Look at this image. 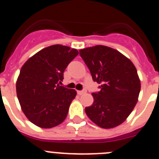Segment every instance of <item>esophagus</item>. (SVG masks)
I'll return each instance as SVG.
<instances>
[{
  "label": "esophagus",
  "instance_id": "1",
  "mask_svg": "<svg viewBox=\"0 0 159 159\" xmlns=\"http://www.w3.org/2000/svg\"><path fill=\"white\" fill-rule=\"evenodd\" d=\"M77 93H78V95H83V94L86 93V90L84 89V90H82V91H77Z\"/></svg>",
  "mask_w": 159,
  "mask_h": 159
}]
</instances>
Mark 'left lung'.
I'll list each match as a JSON object with an SVG mask.
<instances>
[{
    "label": "left lung",
    "instance_id": "obj_1",
    "mask_svg": "<svg viewBox=\"0 0 159 159\" xmlns=\"http://www.w3.org/2000/svg\"><path fill=\"white\" fill-rule=\"evenodd\" d=\"M80 55L94 82L101 84L93 92L94 102L85 107L91 120L102 128L121 124L137 103L141 84L133 63L117 50L97 45L81 49Z\"/></svg>",
    "mask_w": 159,
    "mask_h": 159
}]
</instances>
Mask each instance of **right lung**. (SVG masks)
Segmentation results:
<instances>
[{
	"instance_id": "obj_1",
	"label": "right lung",
	"mask_w": 159,
	"mask_h": 159,
	"mask_svg": "<svg viewBox=\"0 0 159 159\" xmlns=\"http://www.w3.org/2000/svg\"><path fill=\"white\" fill-rule=\"evenodd\" d=\"M79 54L56 44L42 49L25 62L16 81L18 100L26 117L42 128H52L67 117L74 89L60 86L66 67Z\"/></svg>"
}]
</instances>
